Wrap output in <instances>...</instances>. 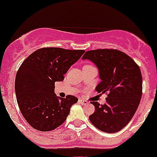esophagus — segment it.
<instances>
[{
	"instance_id": "esophagus-1",
	"label": "esophagus",
	"mask_w": 157,
	"mask_h": 157,
	"mask_svg": "<svg viewBox=\"0 0 157 157\" xmlns=\"http://www.w3.org/2000/svg\"><path fill=\"white\" fill-rule=\"evenodd\" d=\"M78 102H79L81 105H88L89 102L87 101H85V100H82V99H79L78 100Z\"/></svg>"
}]
</instances>
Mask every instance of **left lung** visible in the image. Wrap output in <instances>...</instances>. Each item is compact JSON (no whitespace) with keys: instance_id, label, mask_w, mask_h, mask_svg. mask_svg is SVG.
<instances>
[{"instance_id":"obj_1","label":"left lung","mask_w":157,"mask_h":157,"mask_svg":"<svg viewBox=\"0 0 157 157\" xmlns=\"http://www.w3.org/2000/svg\"><path fill=\"white\" fill-rule=\"evenodd\" d=\"M88 59L98 68L101 82L98 93L108 92L106 103H91L95 112L90 120L105 133H116L130 121L138 109L142 94V77L134 59L116 49H97L86 52L82 58Z\"/></svg>"}]
</instances>
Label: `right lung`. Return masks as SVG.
<instances>
[{
	"instance_id": "1",
	"label": "right lung",
	"mask_w": 157,
	"mask_h": 157,
	"mask_svg": "<svg viewBox=\"0 0 157 157\" xmlns=\"http://www.w3.org/2000/svg\"><path fill=\"white\" fill-rule=\"evenodd\" d=\"M84 50L60 48L37 49L25 59L18 70L15 90L22 115L33 128L50 131L59 127L78 101L75 96L57 97L55 82H61Z\"/></svg>"
}]
</instances>
